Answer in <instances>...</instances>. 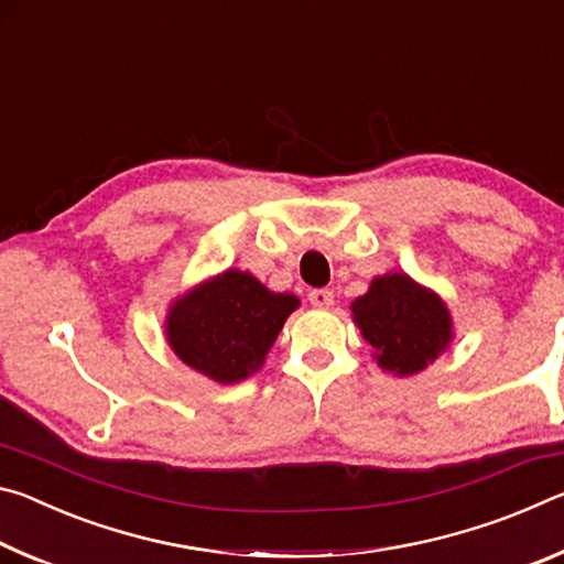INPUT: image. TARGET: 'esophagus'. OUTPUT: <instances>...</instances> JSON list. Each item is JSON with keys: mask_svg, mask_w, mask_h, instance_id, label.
I'll use <instances>...</instances> for the list:
<instances>
[{"mask_svg": "<svg viewBox=\"0 0 564 564\" xmlns=\"http://www.w3.org/2000/svg\"><path fill=\"white\" fill-rule=\"evenodd\" d=\"M308 301L313 308H330L333 301H336V293H333L330 289H313L308 293Z\"/></svg>", "mask_w": 564, "mask_h": 564, "instance_id": "esophagus-1", "label": "esophagus"}]
</instances>
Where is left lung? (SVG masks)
Masks as SVG:
<instances>
[{
    "label": "left lung",
    "instance_id": "left-lung-1",
    "mask_svg": "<svg viewBox=\"0 0 564 564\" xmlns=\"http://www.w3.org/2000/svg\"><path fill=\"white\" fill-rule=\"evenodd\" d=\"M350 311L388 373H420L453 340V318L441 295L405 273L378 275L368 293L350 303Z\"/></svg>",
    "mask_w": 564,
    "mask_h": 564
}]
</instances>
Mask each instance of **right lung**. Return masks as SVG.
I'll return each instance as SVG.
<instances>
[{
    "label": "right lung",
    "instance_id": "1",
    "mask_svg": "<svg viewBox=\"0 0 564 564\" xmlns=\"http://www.w3.org/2000/svg\"><path fill=\"white\" fill-rule=\"evenodd\" d=\"M295 308L293 293H273L251 273L228 269L171 303L166 340L188 368L238 383L263 366Z\"/></svg>",
    "mask_w": 564,
    "mask_h": 564
}]
</instances>
